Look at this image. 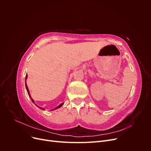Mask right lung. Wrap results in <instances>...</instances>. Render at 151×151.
Masks as SVG:
<instances>
[{
  "mask_svg": "<svg viewBox=\"0 0 151 151\" xmlns=\"http://www.w3.org/2000/svg\"><path fill=\"white\" fill-rule=\"evenodd\" d=\"M27 77H28V76H26V79H25V84H26V90H27V92H28V95H29V96L30 97V98H31V101H33V103H35V101H34V100L31 98V96H30V94H29V89H28V86H27V84H26V79H27ZM63 103H62V104H60V105H58V106H57V107H56L55 108H54L53 109H52V110H54V109H57V108H60L62 105H63ZM36 106H37V105H36ZM38 108H40V106H37ZM42 109H43L44 110V109L43 108H42Z\"/></svg>",
  "mask_w": 151,
  "mask_h": 151,
  "instance_id": "right-lung-1",
  "label": "right lung"
}]
</instances>
